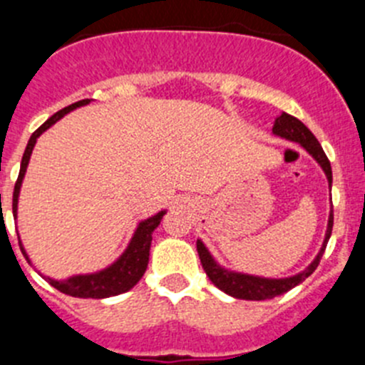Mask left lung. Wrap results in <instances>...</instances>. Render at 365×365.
<instances>
[{"instance_id":"8db88e82","label":"left lung","mask_w":365,"mask_h":365,"mask_svg":"<svg viewBox=\"0 0 365 365\" xmlns=\"http://www.w3.org/2000/svg\"><path fill=\"white\" fill-rule=\"evenodd\" d=\"M272 131L279 137L287 138V140H292V143L302 144L309 153L318 160L322 168H324L325 175L329 179V185L333 182V172H331V163H329L327 155L322 150L320 143L316 140L314 135L311 133L307 125L303 124L302 120H298L292 115H287L283 113L282 117L276 118V124H274ZM331 230H333V212L329 215V225H327V234H325L324 247H322L320 254L316 256V259L312 261L311 265L307 267V270H303L302 274H296L292 278L285 279H267V278H256V276H247V274H235L228 272V270L221 269V267L212 259L210 252L206 250L205 245L201 241H197V252L199 259H201V265L205 269L206 276L210 278V282L214 283L217 289H221L222 292L234 296V298L240 299H254V302H259V299H272L279 294H285L287 291L294 289L298 283H302L303 279L309 278L312 272L316 270L318 263H320L322 256L325 252V247H327V241L331 237Z\"/></svg>"}]
</instances>
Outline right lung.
Masks as SVG:
<instances>
[{
    "label": "right lung",
    "instance_id": "add662e5",
    "mask_svg": "<svg viewBox=\"0 0 365 365\" xmlns=\"http://www.w3.org/2000/svg\"><path fill=\"white\" fill-rule=\"evenodd\" d=\"M91 100H80V102H74V104L67 106V108L60 109L58 113H54L53 117L49 118L47 122L38 128L34 133L31 135L29 138V144L25 148L24 159H21V168H19V175L18 180H16L14 185V193H12V212L16 215V208H18V195H19V186H21V180H24L25 170H27L29 159H31L32 148L36 144V138L43 133L47 128L54 124L56 120L67 115L73 109L80 108V106L89 104ZM164 212H159L153 217L146 219L138 225L137 232H135L133 240H131L130 247L125 250L124 254L120 256V259L117 263H113L109 269L102 270V272L96 274H87V276H73L69 279H63V282H54L51 278H45L54 289H58L63 294L74 296V298H109V296H117L122 294V292H128L131 287H135L138 283V279L143 278L144 272L148 269V259H150V247H151V234L157 227H159L160 219H163ZM21 248V252L24 256L27 257L25 254L24 247L19 245ZM29 259V257H27Z\"/></svg>",
    "mask_w": 365,
    "mask_h": 365
}]
</instances>
